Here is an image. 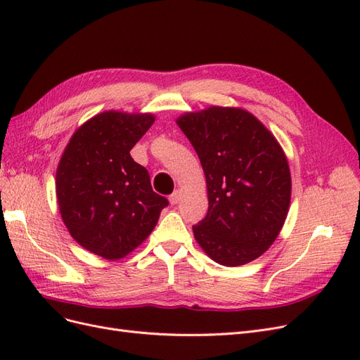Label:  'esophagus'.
Wrapping results in <instances>:
<instances>
[{
    "label": "esophagus",
    "mask_w": 360,
    "mask_h": 360,
    "mask_svg": "<svg viewBox=\"0 0 360 360\" xmlns=\"http://www.w3.org/2000/svg\"><path fill=\"white\" fill-rule=\"evenodd\" d=\"M180 197H181L180 191H174V192L169 195V202H171L172 205H176V204L180 201Z\"/></svg>",
    "instance_id": "1"
}]
</instances>
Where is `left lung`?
I'll return each mask as SVG.
<instances>
[{"label": "left lung", "mask_w": 360, "mask_h": 360, "mask_svg": "<svg viewBox=\"0 0 360 360\" xmlns=\"http://www.w3.org/2000/svg\"><path fill=\"white\" fill-rule=\"evenodd\" d=\"M200 158L209 210L192 226L216 263H249L275 242L290 207L291 177L278 141L237 108L212 106L177 120Z\"/></svg>", "instance_id": "left-lung-1"}]
</instances>
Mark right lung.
I'll list each match as a JSON object with an SVG mask.
<instances>
[{
    "mask_svg": "<svg viewBox=\"0 0 360 360\" xmlns=\"http://www.w3.org/2000/svg\"><path fill=\"white\" fill-rule=\"evenodd\" d=\"M153 122L151 114L96 115L73 134L60 160L63 221L76 242L106 259L123 258L143 243L169 204L130 156Z\"/></svg>",
    "mask_w": 360,
    "mask_h": 360,
    "instance_id": "obj_1",
    "label": "right lung"
}]
</instances>
